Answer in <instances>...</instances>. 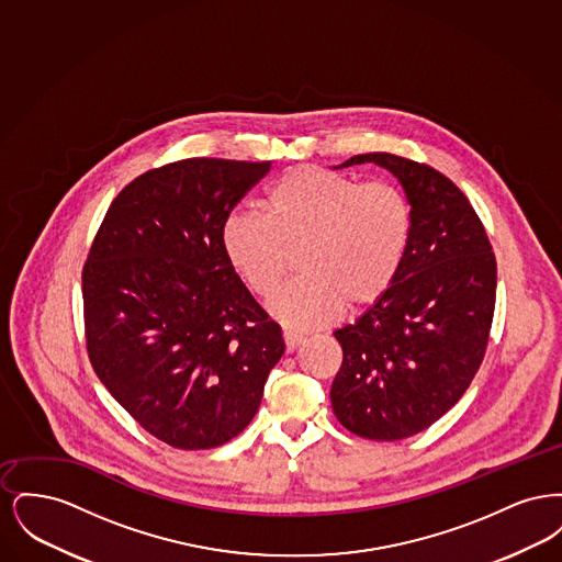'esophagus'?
<instances>
[{"label": "esophagus", "instance_id": "34e87169", "mask_svg": "<svg viewBox=\"0 0 562 562\" xmlns=\"http://www.w3.org/2000/svg\"><path fill=\"white\" fill-rule=\"evenodd\" d=\"M284 344H286V351L293 353L294 349L303 344V337L296 335L293 330H284Z\"/></svg>", "mask_w": 562, "mask_h": 562}]
</instances>
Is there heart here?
I'll return each mask as SVG.
<instances>
[{
    "label": "heart",
    "mask_w": 562,
    "mask_h": 562,
    "mask_svg": "<svg viewBox=\"0 0 562 562\" xmlns=\"http://www.w3.org/2000/svg\"><path fill=\"white\" fill-rule=\"evenodd\" d=\"M263 213L229 214L221 248L259 296L280 286L296 255L301 278L268 303L293 328L328 324L344 305H376L396 284L413 236L411 204L394 183H360L318 166L286 170L268 189Z\"/></svg>",
    "instance_id": "heart-1"
}]
</instances>
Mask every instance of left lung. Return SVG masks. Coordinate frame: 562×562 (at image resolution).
<instances>
[{
	"instance_id": "1",
	"label": "left lung",
	"mask_w": 562,
	"mask_h": 562,
	"mask_svg": "<svg viewBox=\"0 0 562 562\" xmlns=\"http://www.w3.org/2000/svg\"><path fill=\"white\" fill-rule=\"evenodd\" d=\"M390 170L411 204L413 236L392 291L335 330L344 348L330 387L344 428L402 440L438 422L481 367L495 310L497 266L479 214L438 170L394 154L353 156Z\"/></svg>"
}]
</instances>
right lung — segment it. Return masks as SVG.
I'll use <instances>...</instances> for the list:
<instances>
[{
	"label": "right lung",
	"instance_id": "right-lung-1",
	"mask_svg": "<svg viewBox=\"0 0 562 562\" xmlns=\"http://www.w3.org/2000/svg\"><path fill=\"white\" fill-rule=\"evenodd\" d=\"M271 161L191 158L111 202L81 273L86 344L109 394L161 442L214 449L259 411L282 330L221 248Z\"/></svg>",
	"mask_w": 562,
	"mask_h": 562
}]
</instances>
